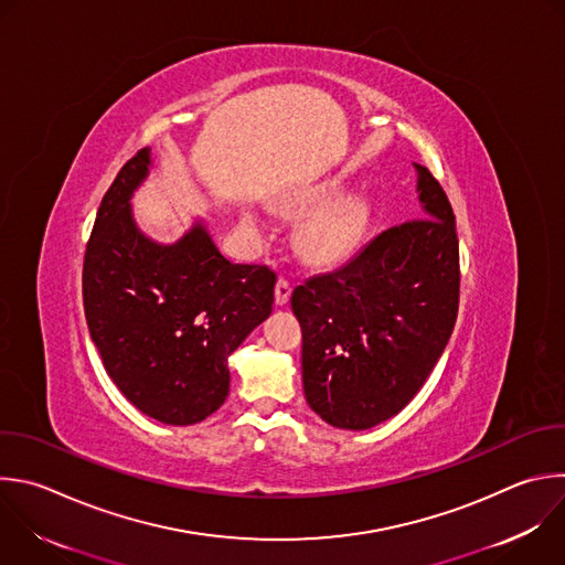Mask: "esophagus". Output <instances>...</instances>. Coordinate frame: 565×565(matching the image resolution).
Segmentation results:
<instances>
[{
    "label": "esophagus",
    "mask_w": 565,
    "mask_h": 565,
    "mask_svg": "<svg viewBox=\"0 0 565 565\" xmlns=\"http://www.w3.org/2000/svg\"><path fill=\"white\" fill-rule=\"evenodd\" d=\"M290 292H292L290 284H288L286 279H277V286H275V303H277V306H286L288 299H290Z\"/></svg>",
    "instance_id": "esophagus-1"
}]
</instances>
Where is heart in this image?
Returning <instances> with one entry per match:
<instances>
[{"label": "heart", "mask_w": 565, "mask_h": 565, "mask_svg": "<svg viewBox=\"0 0 565 565\" xmlns=\"http://www.w3.org/2000/svg\"><path fill=\"white\" fill-rule=\"evenodd\" d=\"M343 183L339 179H323L306 183L288 195L286 209L292 213H309L297 231V248L319 266L337 264L348 257L370 224L367 204L359 195H341ZM244 224L257 226L259 217L250 211L244 213Z\"/></svg>", "instance_id": "heart-1"}]
</instances>
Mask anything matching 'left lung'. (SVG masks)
I'll return each instance as SVG.
<instances>
[{
    "mask_svg": "<svg viewBox=\"0 0 565 565\" xmlns=\"http://www.w3.org/2000/svg\"><path fill=\"white\" fill-rule=\"evenodd\" d=\"M424 211L374 237L343 268L297 286L308 406L367 430L404 411L444 354L459 308V239L439 181L415 163Z\"/></svg>",
    "mask_w": 565,
    "mask_h": 565,
    "instance_id": "obj_1",
    "label": "left lung"
}]
</instances>
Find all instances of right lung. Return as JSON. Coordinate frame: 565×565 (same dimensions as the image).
<instances>
[{
	"mask_svg": "<svg viewBox=\"0 0 565 565\" xmlns=\"http://www.w3.org/2000/svg\"><path fill=\"white\" fill-rule=\"evenodd\" d=\"M150 166L141 148L102 200L84 257V310L121 395L161 424L191 426L226 402L228 356L270 317L277 277L231 264L200 220L174 244L143 235L130 200Z\"/></svg>",
	"mask_w": 565,
	"mask_h": 565,
	"instance_id": "add662e5",
	"label": "right lung"
}]
</instances>
